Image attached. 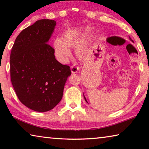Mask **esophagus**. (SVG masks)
Masks as SVG:
<instances>
[{
    "mask_svg": "<svg viewBox=\"0 0 149 149\" xmlns=\"http://www.w3.org/2000/svg\"><path fill=\"white\" fill-rule=\"evenodd\" d=\"M78 70H79V68L77 66L73 65V66L71 67V72L72 74H75V73H77L78 72Z\"/></svg>",
    "mask_w": 149,
    "mask_h": 149,
    "instance_id": "34e87169",
    "label": "esophagus"
}]
</instances>
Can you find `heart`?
Listing matches in <instances>:
<instances>
[{
    "instance_id": "b5f03b06",
    "label": "heart",
    "mask_w": 149,
    "mask_h": 149,
    "mask_svg": "<svg viewBox=\"0 0 149 149\" xmlns=\"http://www.w3.org/2000/svg\"><path fill=\"white\" fill-rule=\"evenodd\" d=\"M83 35L84 31L81 30L70 29L64 33L62 39L56 38L55 39L54 47L57 57L63 62L67 61L71 55L69 48L75 47L82 38ZM75 50L77 56H81L86 51V45L82 42L79 43L75 47Z\"/></svg>"
}]
</instances>
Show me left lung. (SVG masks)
Listing matches in <instances>:
<instances>
[{"label":"left lung","mask_w":149,"mask_h":149,"mask_svg":"<svg viewBox=\"0 0 149 149\" xmlns=\"http://www.w3.org/2000/svg\"><path fill=\"white\" fill-rule=\"evenodd\" d=\"M129 38H130V41H132V42H133V40L132 39H131V37H129ZM84 99H85V101H86L87 102V100H86V98H85V96H84ZM88 103V102H87Z\"/></svg>","instance_id":"left-lung-1"}]
</instances>
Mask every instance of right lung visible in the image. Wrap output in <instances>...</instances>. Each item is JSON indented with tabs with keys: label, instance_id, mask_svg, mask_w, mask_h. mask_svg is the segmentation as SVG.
Returning <instances> with one entry per match:
<instances>
[{
	"label": "right lung",
	"instance_id": "1",
	"mask_svg": "<svg viewBox=\"0 0 149 149\" xmlns=\"http://www.w3.org/2000/svg\"><path fill=\"white\" fill-rule=\"evenodd\" d=\"M56 22L39 19L17 35L10 64L12 86L22 104L36 112L52 110L61 100L70 67L60 63L48 44Z\"/></svg>",
	"mask_w": 149,
	"mask_h": 149
}]
</instances>
